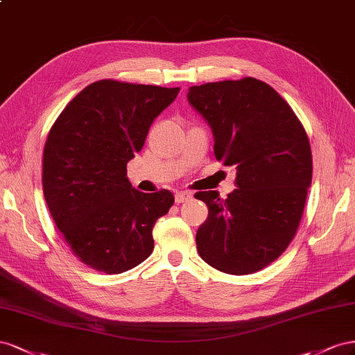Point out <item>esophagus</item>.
Masks as SVG:
<instances>
[{"label": "esophagus", "instance_id": "34e87169", "mask_svg": "<svg viewBox=\"0 0 355 355\" xmlns=\"http://www.w3.org/2000/svg\"><path fill=\"white\" fill-rule=\"evenodd\" d=\"M191 198H193V195H191L190 191H187V190L177 191V193H175V202H177V204H183V202H187Z\"/></svg>", "mask_w": 355, "mask_h": 355}]
</instances>
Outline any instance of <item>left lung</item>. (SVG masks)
<instances>
[{
	"mask_svg": "<svg viewBox=\"0 0 355 355\" xmlns=\"http://www.w3.org/2000/svg\"><path fill=\"white\" fill-rule=\"evenodd\" d=\"M187 99L214 135V155L236 168L235 189L198 191L208 218L196 232L199 256L230 275L266 268L295 238L312 180L305 128L265 82L241 80L191 86Z\"/></svg>",
	"mask_w": 355,
	"mask_h": 355,
	"instance_id": "1",
	"label": "left lung"
}]
</instances>
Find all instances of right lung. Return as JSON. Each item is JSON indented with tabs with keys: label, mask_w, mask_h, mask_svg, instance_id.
I'll list each match as a JSON object with an SVG mask.
<instances>
[{
	"label": "right lung",
	"mask_w": 355,
	"mask_h": 355,
	"mask_svg": "<svg viewBox=\"0 0 355 355\" xmlns=\"http://www.w3.org/2000/svg\"><path fill=\"white\" fill-rule=\"evenodd\" d=\"M180 87L99 80L62 110L43 151V191L71 251L85 265L121 273L155 248V223L174 204L169 190L143 193L126 165Z\"/></svg>",
	"instance_id": "1"
}]
</instances>
